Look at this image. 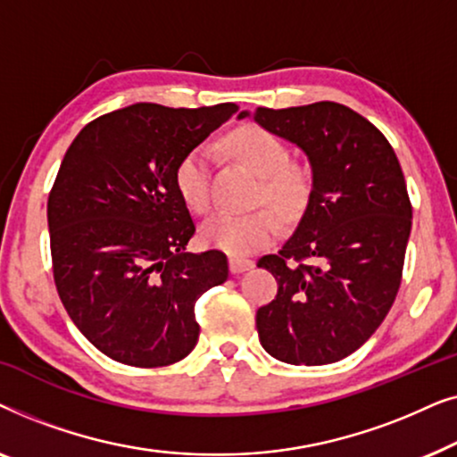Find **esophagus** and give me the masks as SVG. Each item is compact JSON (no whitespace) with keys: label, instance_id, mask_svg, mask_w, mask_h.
<instances>
[{"label":"esophagus","instance_id":"34e87169","mask_svg":"<svg viewBox=\"0 0 457 457\" xmlns=\"http://www.w3.org/2000/svg\"><path fill=\"white\" fill-rule=\"evenodd\" d=\"M228 266H230V272L233 274H241L245 270H252L253 268V260H247V258H230L228 260Z\"/></svg>","mask_w":457,"mask_h":457}]
</instances>
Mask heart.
<instances>
[{
	"mask_svg": "<svg viewBox=\"0 0 457 457\" xmlns=\"http://www.w3.org/2000/svg\"><path fill=\"white\" fill-rule=\"evenodd\" d=\"M227 152L260 177L258 202H266L280 216L293 218L305 208L310 197V174L303 166L289 162L287 143L264 127L235 129L224 137ZM174 187L193 212L210 208V155L204 147H193L174 168ZM272 210L247 214L216 212L202 224L205 245L222 249L235 258L266 247L278 235L280 222Z\"/></svg>",
	"mask_w": 457,
	"mask_h": 457,
	"instance_id": "obj_1",
	"label": "heart"
}]
</instances>
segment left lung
Returning a JSON list of instances; mask_svg holds the SVG:
<instances>
[{
  "mask_svg": "<svg viewBox=\"0 0 457 457\" xmlns=\"http://www.w3.org/2000/svg\"><path fill=\"white\" fill-rule=\"evenodd\" d=\"M253 120L312 164L295 233L258 262L278 283L255 314L260 343L287 364H333L370 339L402 285L411 228L402 166L385 135L347 105L255 108Z\"/></svg>",
  "mask_w": 457,
  "mask_h": 457,
  "instance_id": "8db88e82",
  "label": "left lung"
}]
</instances>
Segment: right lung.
Wrapping results in <instances>:
<instances>
[{
	"label": "right lung",
	"instance_id": "add662e5",
	"mask_svg": "<svg viewBox=\"0 0 457 457\" xmlns=\"http://www.w3.org/2000/svg\"><path fill=\"white\" fill-rule=\"evenodd\" d=\"M239 110L135 104L71 143L47 199L54 280L68 316L108 358L170 366L195 347V303L228 277L218 249L185 252L195 222L179 160Z\"/></svg>",
	"mask_w": 457,
	"mask_h": 457
}]
</instances>
